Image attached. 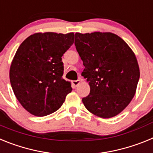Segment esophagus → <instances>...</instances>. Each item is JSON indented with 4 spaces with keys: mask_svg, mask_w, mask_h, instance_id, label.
I'll return each mask as SVG.
<instances>
[{
    "mask_svg": "<svg viewBox=\"0 0 153 153\" xmlns=\"http://www.w3.org/2000/svg\"><path fill=\"white\" fill-rule=\"evenodd\" d=\"M80 83V80L79 79H77V80H73L72 81V85L74 87H76Z\"/></svg>",
    "mask_w": 153,
    "mask_h": 153,
    "instance_id": "obj_1",
    "label": "esophagus"
}]
</instances>
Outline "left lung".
I'll list each match as a JSON object with an SVG mask.
<instances>
[{
	"label": "left lung",
	"mask_w": 153,
	"mask_h": 153,
	"mask_svg": "<svg viewBox=\"0 0 153 153\" xmlns=\"http://www.w3.org/2000/svg\"><path fill=\"white\" fill-rule=\"evenodd\" d=\"M74 44L85 67L82 76L90 86L82 100L85 107L101 118L118 115L136 91L140 73L135 53L110 32L76 33Z\"/></svg>",
	"instance_id": "8db88e82"
}]
</instances>
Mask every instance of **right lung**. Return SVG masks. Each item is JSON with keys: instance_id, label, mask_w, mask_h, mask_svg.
<instances>
[{"instance_id": "add662e5", "label": "right lung", "mask_w": 153, "mask_h": 153, "mask_svg": "<svg viewBox=\"0 0 153 153\" xmlns=\"http://www.w3.org/2000/svg\"><path fill=\"white\" fill-rule=\"evenodd\" d=\"M74 40V33H36L17 49L10 65V84L17 100L32 115L54 113L72 91L70 82L62 77V56Z\"/></svg>"}]
</instances>
